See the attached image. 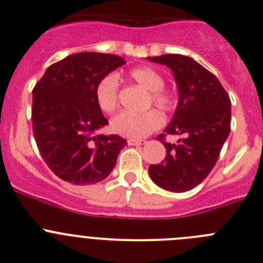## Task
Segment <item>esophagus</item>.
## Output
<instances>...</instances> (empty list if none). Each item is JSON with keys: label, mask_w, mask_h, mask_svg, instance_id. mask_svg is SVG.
I'll return each instance as SVG.
<instances>
[{"label": "esophagus", "mask_w": 263, "mask_h": 263, "mask_svg": "<svg viewBox=\"0 0 263 263\" xmlns=\"http://www.w3.org/2000/svg\"><path fill=\"white\" fill-rule=\"evenodd\" d=\"M143 142H145V141L142 140H134V139L127 140V143H128L129 146H139V145H142Z\"/></svg>", "instance_id": "34e87169"}]
</instances>
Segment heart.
<instances>
[{
	"mask_svg": "<svg viewBox=\"0 0 263 263\" xmlns=\"http://www.w3.org/2000/svg\"><path fill=\"white\" fill-rule=\"evenodd\" d=\"M129 78L148 90V104L153 103L161 112H170L174 108V97L164 88V77L150 66H139L129 71ZM95 98L103 112H113L118 106V81L115 74H107L101 78L95 88ZM162 124V117L156 110L145 113L121 112L112 118L110 128L115 134L128 139L139 140L153 134Z\"/></svg>",
	"mask_w": 263,
	"mask_h": 263,
	"instance_id": "heart-1",
	"label": "heart"
}]
</instances>
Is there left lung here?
<instances>
[{
  "instance_id": "left-lung-1",
  "label": "left lung",
  "mask_w": 263,
  "mask_h": 263,
  "mask_svg": "<svg viewBox=\"0 0 263 263\" xmlns=\"http://www.w3.org/2000/svg\"><path fill=\"white\" fill-rule=\"evenodd\" d=\"M173 70L179 90L174 117L157 136L166 156L150 165L155 184L168 192L182 193L200 184L214 167L231 131V99L217 77L194 59L180 54L147 58ZM166 134L182 136L178 145L166 143Z\"/></svg>"
}]
</instances>
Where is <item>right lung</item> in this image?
<instances>
[{
    "label": "right lung",
    "instance_id": "right-lung-1",
    "mask_svg": "<svg viewBox=\"0 0 263 263\" xmlns=\"http://www.w3.org/2000/svg\"><path fill=\"white\" fill-rule=\"evenodd\" d=\"M123 58L78 52L54 63L32 89L31 121L41 157L62 180L89 185L115 167L127 141L97 135L108 123L95 98L101 78L123 65Z\"/></svg>",
    "mask_w": 263,
    "mask_h": 263
}]
</instances>
